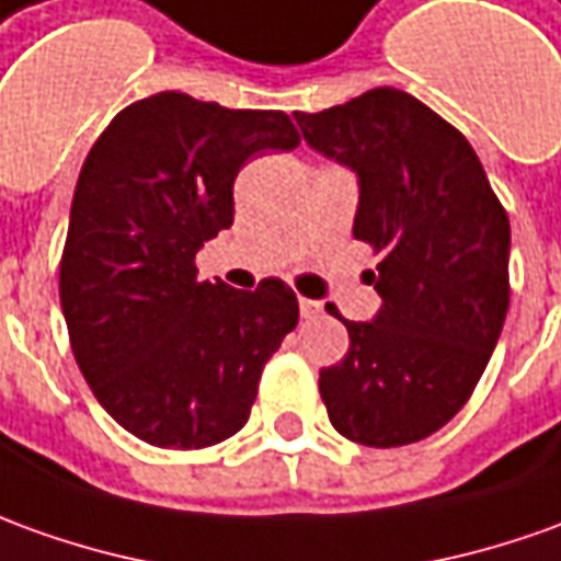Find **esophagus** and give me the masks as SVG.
Here are the masks:
<instances>
[{
	"instance_id": "1",
	"label": "esophagus",
	"mask_w": 561,
	"mask_h": 561,
	"mask_svg": "<svg viewBox=\"0 0 561 561\" xmlns=\"http://www.w3.org/2000/svg\"><path fill=\"white\" fill-rule=\"evenodd\" d=\"M299 311H302V318H318V314H320V302H314V299H305V296H299Z\"/></svg>"
}]
</instances>
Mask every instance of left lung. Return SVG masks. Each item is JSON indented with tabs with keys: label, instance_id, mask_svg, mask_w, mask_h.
Here are the masks:
<instances>
[{
	"label": "left lung",
	"instance_id": "obj_1",
	"mask_svg": "<svg viewBox=\"0 0 561 561\" xmlns=\"http://www.w3.org/2000/svg\"><path fill=\"white\" fill-rule=\"evenodd\" d=\"M305 140L360 176L354 238L378 256L381 308L345 320L320 397L347 439L393 449L449 424L489 366L510 305V219L465 134L405 91L296 112Z\"/></svg>",
	"mask_w": 561,
	"mask_h": 561
}]
</instances>
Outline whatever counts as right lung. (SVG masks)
<instances>
[{
	"label": "right lung",
	"instance_id": "obj_1",
	"mask_svg": "<svg viewBox=\"0 0 561 561\" xmlns=\"http://www.w3.org/2000/svg\"><path fill=\"white\" fill-rule=\"evenodd\" d=\"M280 110H226L180 91L118 112L84 158L60 256V305L81 376L112 419L158 449L238 434L296 323L280 277L253 293L198 280L204 241L234 219V176L296 149Z\"/></svg>",
	"mask_w": 561,
	"mask_h": 561
}]
</instances>
